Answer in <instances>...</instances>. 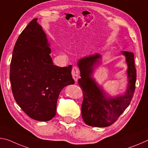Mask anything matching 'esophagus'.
<instances>
[{
    "label": "esophagus",
    "instance_id": "obj_1",
    "mask_svg": "<svg viewBox=\"0 0 148 148\" xmlns=\"http://www.w3.org/2000/svg\"><path fill=\"white\" fill-rule=\"evenodd\" d=\"M71 74L73 76V78L75 80V81L77 82L78 79L79 78V69L77 67L74 66L72 69V71H71Z\"/></svg>",
    "mask_w": 148,
    "mask_h": 148
}]
</instances>
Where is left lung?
Masks as SVG:
<instances>
[{"instance_id": "1", "label": "left lung", "mask_w": 148, "mask_h": 148, "mask_svg": "<svg viewBox=\"0 0 148 148\" xmlns=\"http://www.w3.org/2000/svg\"><path fill=\"white\" fill-rule=\"evenodd\" d=\"M127 65L128 84L125 92L115 96L108 95L93 77L95 67L101 64V56L98 53L85 56L77 62L80 70L78 83L83 90L81 113L85 124L91 127H106L117 120L129 106L135 90L136 69L134 53L122 51Z\"/></svg>"}]
</instances>
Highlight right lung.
<instances>
[{"mask_svg": "<svg viewBox=\"0 0 148 148\" xmlns=\"http://www.w3.org/2000/svg\"><path fill=\"white\" fill-rule=\"evenodd\" d=\"M33 19L17 40L10 79L17 103L29 117L47 121L56 113L57 100L65 86L73 84L71 65L53 64L50 45L42 27Z\"/></svg>", "mask_w": 148, "mask_h": 148, "instance_id": "obj_1", "label": "right lung"}]
</instances>
